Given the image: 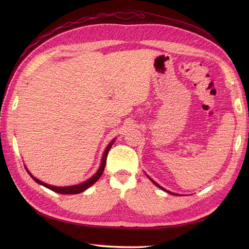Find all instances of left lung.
Instances as JSON below:
<instances>
[{
    "instance_id": "1",
    "label": "left lung",
    "mask_w": 249,
    "mask_h": 249,
    "mask_svg": "<svg viewBox=\"0 0 249 249\" xmlns=\"http://www.w3.org/2000/svg\"><path fill=\"white\" fill-rule=\"evenodd\" d=\"M147 177H148V176H147ZM148 178H149V179H150V180H151V181H152V182H153V184H154V185H155V186H156V187H159V188H160V189H161V190H163V191H164V192H166V193H168V194H172V195H176V196H177V195H178V194H175V193H172V192H169V191H166V190H164V189H163V188H162V187H160V185H159V184H158V182H155V181H154V180H153V179H152V178H149V177H148Z\"/></svg>"
}]
</instances>
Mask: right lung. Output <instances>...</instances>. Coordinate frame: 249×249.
Segmentation results:
<instances>
[{
	"instance_id": "right-lung-1",
	"label": "right lung",
	"mask_w": 249,
	"mask_h": 249,
	"mask_svg": "<svg viewBox=\"0 0 249 249\" xmlns=\"http://www.w3.org/2000/svg\"><path fill=\"white\" fill-rule=\"evenodd\" d=\"M114 141H115V139H113V140L109 143L108 146L106 147V149H105L104 154H103V158H102V162H101V165H100L99 169L97 171V173H96L93 177L89 178V179H87L86 181L82 182V184H78V185H75V186H70V187H55V186H51V185L45 184V182H43V181H41V180H39L38 178H34V177L30 174V172L28 171L27 167H25V168H26V171H27V173L30 175V177H31L36 182H38V184H40V185L44 186L45 188H47V189H49V190H51V191H53V192L58 193V194H64V195H75V194H80V193L86 191L87 189H89L91 185H94L95 182L100 178V177L102 176V174H103V172H104V169H105V166H106V160H107L108 152H109L110 148L112 147Z\"/></svg>"
}]
</instances>
